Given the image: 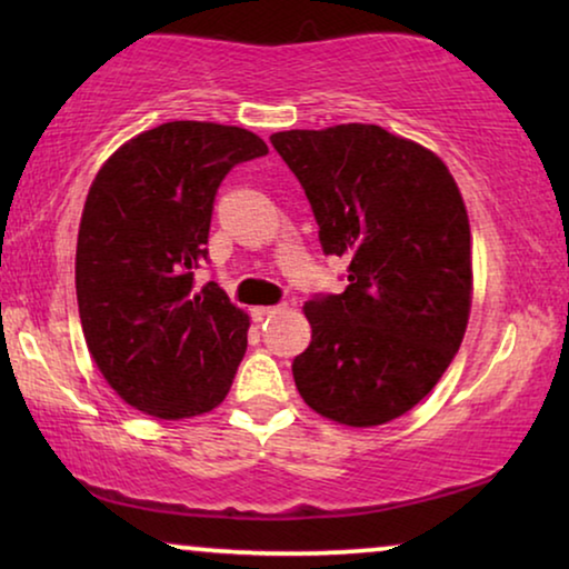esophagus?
<instances>
[{
	"label": "esophagus",
	"instance_id": "esophagus-1",
	"mask_svg": "<svg viewBox=\"0 0 569 569\" xmlns=\"http://www.w3.org/2000/svg\"><path fill=\"white\" fill-rule=\"evenodd\" d=\"M284 306H263V308H253V318L256 321H267V318L282 313Z\"/></svg>",
	"mask_w": 569,
	"mask_h": 569
}]
</instances>
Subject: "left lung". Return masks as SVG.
Wrapping results in <instances>:
<instances>
[{"instance_id": "obj_1", "label": "left lung", "mask_w": 569, "mask_h": 569, "mask_svg": "<svg viewBox=\"0 0 569 569\" xmlns=\"http://www.w3.org/2000/svg\"><path fill=\"white\" fill-rule=\"evenodd\" d=\"M313 207L341 295L308 300L295 386L316 415L376 427L415 409L453 362L471 313V228L456 178L376 123L271 134Z\"/></svg>"}]
</instances>
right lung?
<instances>
[{
  "mask_svg": "<svg viewBox=\"0 0 569 569\" xmlns=\"http://www.w3.org/2000/svg\"><path fill=\"white\" fill-rule=\"evenodd\" d=\"M269 147L253 131L168 121L123 142L92 181L77 232V306L100 376L129 407L189 419L220 407L248 345V313L193 287L214 193Z\"/></svg>",
  "mask_w": 569,
  "mask_h": 569,
  "instance_id": "1",
  "label": "right lung"
}]
</instances>
